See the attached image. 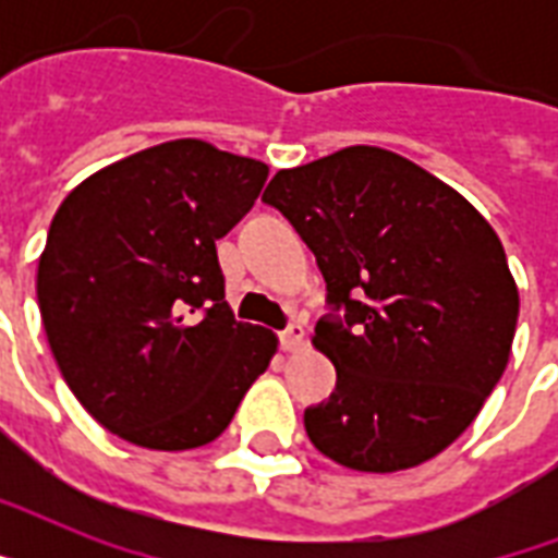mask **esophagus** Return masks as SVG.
Listing matches in <instances>:
<instances>
[{"label": "esophagus", "mask_w": 558, "mask_h": 558, "mask_svg": "<svg viewBox=\"0 0 558 558\" xmlns=\"http://www.w3.org/2000/svg\"><path fill=\"white\" fill-rule=\"evenodd\" d=\"M280 344H283V350H289V353H295V350L304 348V327H301V324H289L287 330L280 332Z\"/></svg>", "instance_id": "34e87169"}]
</instances>
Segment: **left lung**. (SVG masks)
Instances as JSON below:
<instances>
[{
  "instance_id": "1",
  "label": "left lung",
  "mask_w": 558,
  "mask_h": 558,
  "mask_svg": "<svg viewBox=\"0 0 558 558\" xmlns=\"http://www.w3.org/2000/svg\"><path fill=\"white\" fill-rule=\"evenodd\" d=\"M263 202L310 245L332 306L313 336L336 365L330 399L304 411L315 449L356 472L440 454L510 362L519 287L493 226L428 170L367 144L278 170Z\"/></svg>"
}]
</instances>
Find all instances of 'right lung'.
Masks as SVG:
<instances>
[{"instance_id": "1", "label": "right lung", "mask_w": 558, "mask_h": 558, "mask_svg": "<svg viewBox=\"0 0 558 558\" xmlns=\"http://www.w3.org/2000/svg\"><path fill=\"white\" fill-rule=\"evenodd\" d=\"M269 168L199 138L156 144L92 173L57 208L37 304L65 385L107 432L159 451L217 440L275 332L226 304L217 240Z\"/></svg>"}]
</instances>
